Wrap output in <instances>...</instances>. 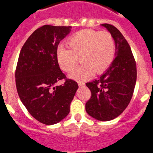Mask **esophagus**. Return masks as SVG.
Wrapping results in <instances>:
<instances>
[{"instance_id": "34e87169", "label": "esophagus", "mask_w": 153, "mask_h": 153, "mask_svg": "<svg viewBox=\"0 0 153 153\" xmlns=\"http://www.w3.org/2000/svg\"><path fill=\"white\" fill-rule=\"evenodd\" d=\"M78 85H79V87H83V86H85L84 83H78Z\"/></svg>"}]
</instances>
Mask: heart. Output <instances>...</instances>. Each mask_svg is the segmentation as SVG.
<instances>
[{"label": "heart", "instance_id": "obj_1", "mask_svg": "<svg viewBox=\"0 0 153 153\" xmlns=\"http://www.w3.org/2000/svg\"><path fill=\"white\" fill-rule=\"evenodd\" d=\"M67 44L69 49L63 47L58 48L56 60L61 70L70 72L80 58L81 65L70 74V77L75 80H85L93 73L101 74L114 59L116 44L107 31L83 30L70 36Z\"/></svg>", "mask_w": 153, "mask_h": 153}]
</instances>
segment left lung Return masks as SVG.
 <instances>
[{
    "label": "left lung",
    "mask_w": 153,
    "mask_h": 153,
    "mask_svg": "<svg viewBox=\"0 0 153 153\" xmlns=\"http://www.w3.org/2000/svg\"><path fill=\"white\" fill-rule=\"evenodd\" d=\"M116 44L115 59L107 70L94 80L86 83L91 98L86 111L100 121H110L120 116L129 105L136 82V65L132 51L123 35L114 26L102 24Z\"/></svg>",
    "instance_id": "8db88e82"
}]
</instances>
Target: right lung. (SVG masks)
<instances>
[{"instance_id":"right-lung-1","label":"right lung","mask_w":153,"mask_h":153,"mask_svg":"<svg viewBox=\"0 0 153 153\" xmlns=\"http://www.w3.org/2000/svg\"><path fill=\"white\" fill-rule=\"evenodd\" d=\"M71 28L44 25L36 29L19 55L15 73L17 93L30 114L45 125L56 124L67 117L79 87L72 79L55 86L66 78L56 60L58 44Z\"/></svg>"}]
</instances>
